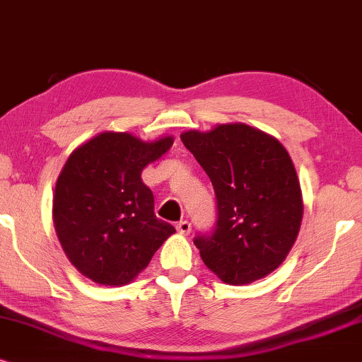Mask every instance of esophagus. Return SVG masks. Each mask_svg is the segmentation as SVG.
Instances as JSON below:
<instances>
[{
    "label": "esophagus",
    "mask_w": 362,
    "mask_h": 362,
    "mask_svg": "<svg viewBox=\"0 0 362 362\" xmlns=\"http://www.w3.org/2000/svg\"><path fill=\"white\" fill-rule=\"evenodd\" d=\"M177 231H178V233H182V235H189L192 231V223H190V221H187V220L178 221Z\"/></svg>",
    "instance_id": "obj_1"
}]
</instances>
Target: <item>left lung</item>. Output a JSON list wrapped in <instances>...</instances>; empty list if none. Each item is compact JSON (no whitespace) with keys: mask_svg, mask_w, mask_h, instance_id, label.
I'll list each match as a JSON object with an SVG mask.
<instances>
[{"mask_svg":"<svg viewBox=\"0 0 362 362\" xmlns=\"http://www.w3.org/2000/svg\"><path fill=\"white\" fill-rule=\"evenodd\" d=\"M180 139L215 190L214 230L194 238L204 263L228 285L267 276L290 253L303 218L300 182L286 148L245 124L189 131Z\"/></svg>","mask_w":362,"mask_h":362,"instance_id":"8db88e82","label":"left lung"}]
</instances>
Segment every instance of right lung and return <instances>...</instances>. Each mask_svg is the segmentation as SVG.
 I'll return each mask as SVG.
<instances>
[{
	"mask_svg": "<svg viewBox=\"0 0 362 362\" xmlns=\"http://www.w3.org/2000/svg\"><path fill=\"white\" fill-rule=\"evenodd\" d=\"M172 144V137L142 142L127 132H103L67 158L52 216L62 250L86 278L127 285L175 233L153 214L152 190L141 178L144 167Z\"/></svg>",
	"mask_w": 362,
	"mask_h": 362,
	"instance_id": "1",
	"label": "right lung"
}]
</instances>
